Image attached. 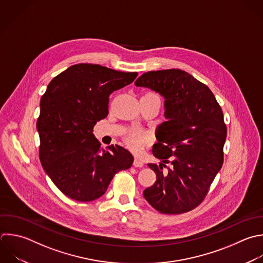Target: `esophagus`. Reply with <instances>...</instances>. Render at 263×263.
Listing matches in <instances>:
<instances>
[{
  "label": "esophagus",
  "instance_id": "esophagus-1",
  "mask_svg": "<svg viewBox=\"0 0 263 263\" xmlns=\"http://www.w3.org/2000/svg\"><path fill=\"white\" fill-rule=\"evenodd\" d=\"M134 165H135L136 167H143V166H144V162H143L141 159H139V158H135Z\"/></svg>",
  "mask_w": 263,
  "mask_h": 263
}]
</instances>
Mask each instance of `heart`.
I'll list each match as a JSON object with an SVG mask.
<instances>
[{
	"instance_id": "b5f03b06",
	"label": "heart",
	"mask_w": 263,
	"mask_h": 263,
	"mask_svg": "<svg viewBox=\"0 0 263 263\" xmlns=\"http://www.w3.org/2000/svg\"><path fill=\"white\" fill-rule=\"evenodd\" d=\"M151 135L140 128H133L125 137L126 145L134 151H141L151 141Z\"/></svg>"
}]
</instances>
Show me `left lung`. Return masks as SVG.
Returning <instances> with one entry per match:
<instances>
[{
	"instance_id": "1",
	"label": "left lung",
	"mask_w": 263,
	"mask_h": 263,
	"mask_svg": "<svg viewBox=\"0 0 263 263\" xmlns=\"http://www.w3.org/2000/svg\"><path fill=\"white\" fill-rule=\"evenodd\" d=\"M135 84L165 99L166 121L158 127L152 153L171 163L165 174L164 163L148 164L156 181L144 197L162 214L189 212L202 202L223 164L227 128L222 109L205 84L179 69L144 73Z\"/></svg>"
}]
</instances>
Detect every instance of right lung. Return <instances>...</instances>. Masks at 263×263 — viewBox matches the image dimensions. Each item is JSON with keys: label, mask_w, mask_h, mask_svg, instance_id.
Returning <instances> with one entry per match:
<instances>
[{"label": "right lung", "mask_w": 263, "mask_h": 263, "mask_svg": "<svg viewBox=\"0 0 263 263\" xmlns=\"http://www.w3.org/2000/svg\"><path fill=\"white\" fill-rule=\"evenodd\" d=\"M137 76V72L77 64L48 84L37 120L39 156L46 174L68 197L95 200L107 191L116 173L132 166L128 150L118 145L104 150L92 129L109 113V96Z\"/></svg>", "instance_id": "obj_1"}]
</instances>
